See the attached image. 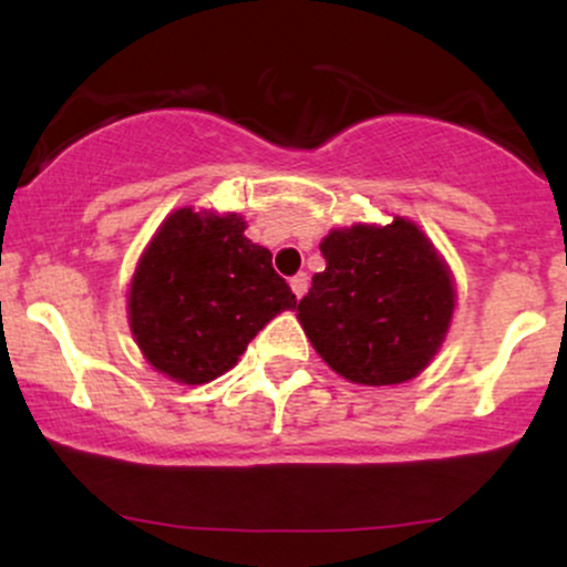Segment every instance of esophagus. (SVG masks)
Listing matches in <instances>:
<instances>
[{"instance_id":"esophagus-1","label":"esophagus","mask_w":567,"mask_h":567,"mask_svg":"<svg viewBox=\"0 0 567 567\" xmlns=\"http://www.w3.org/2000/svg\"><path fill=\"white\" fill-rule=\"evenodd\" d=\"M290 288H292V292H296V298H303L306 290H309V277L296 275L290 279Z\"/></svg>"}]
</instances>
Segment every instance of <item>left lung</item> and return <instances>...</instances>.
I'll return each instance as SVG.
<instances>
[{"label":"left lung","instance_id":"left-lung-1","mask_svg":"<svg viewBox=\"0 0 567 567\" xmlns=\"http://www.w3.org/2000/svg\"><path fill=\"white\" fill-rule=\"evenodd\" d=\"M324 271L298 303L317 354L351 383L392 386L424 370L453 320V277L413 220L333 229Z\"/></svg>","mask_w":567,"mask_h":567}]
</instances>
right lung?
Wrapping results in <instances>:
<instances>
[{"label": "right lung", "instance_id": "right-lung-1", "mask_svg": "<svg viewBox=\"0 0 567 567\" xmlns=\"http://www.w3.org/2000/svg\"><path fill=\"white\" fill-rule=\"evenodd\" d=\"M237 213H171L130 282V330L143 357L178 383H207L237 365L279 311L296 309L271 252L245 237Z\"/></svg>", "mask_w": 567, "mask_h": 567}]
</instances>
